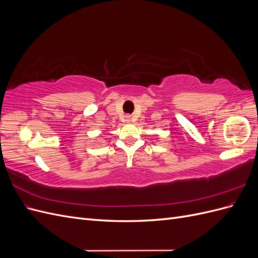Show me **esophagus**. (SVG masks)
Masks as SVG:
<instances>
[{
  "instance_id": "1",
  "label": "esophagus",
  "mask_w": 258,
  "mask_h": 258,
  "mask_svg": "<svg viewBox=\"0 0 258 258\" xmlns=\"http://www.w3.org/2000/svg\"><path fill=\"white\" fill-rule=\"evenodd\" d=\"M126 121H127V122H130V121H131V116H129V115L126 116Z\"/></svg>"
}]
</instances>
